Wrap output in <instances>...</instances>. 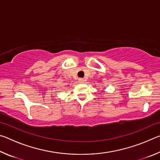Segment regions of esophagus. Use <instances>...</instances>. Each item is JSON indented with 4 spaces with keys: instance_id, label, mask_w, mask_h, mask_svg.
<instances>
[{
    "instance_id": "esophagus-1",
    "label": "esophagus",
    "mask_w": 160,
    "mask_h": 160,
    "mask_svg": "<svg viewBox=\"0 0 160 160\" xmlns=\"http://www.w3.org/2000/svg\"><path fill=\"white\" fill-rule=\"evenodd\" d=\"M84 81H85V80L82 79V78H80V79H79V82H80V83H83Z\"/></svg>"
}]
</instances>
